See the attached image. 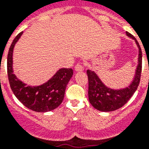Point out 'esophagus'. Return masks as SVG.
I'll use <instances>...</instances> for the list:
<instances>
[{
    "label": "esophagus",
    "instance_id": "34e87169",
    "mask_svg": "<svg viewBox=\"0 0 149 149\" xmlns=\"http://www.w3.org/2000/svg\"><path fill=\"white\" fill-rule=\"evenodd\" d=\"M84 70V67L80 63H78V64L75 66V71H77V72H81Z\"/></svg>",
    "mask_w": 149,
    "mask_h": 149
}]
</instances>
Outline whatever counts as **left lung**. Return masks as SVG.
I'll return each instance as SVG.
<instances>
[{
  "label": "left lung",
  "mask_w": 149,
  "mask_h": 149,
  "mask_svg": "<svg viewBox=\"0 0 149 149\" xmlns=\"http://www.w3.org/2000/svg\"><path fill=\"white\" fill-rule=\"evenodd\" d=\"M127 36L133 40L138 47V65L134 77L127 87L121 89H112L103 84L97 73L92 70H87L88 77V98L93 107L102 112H112L123 107L129 101L138 89L141 73L142 53L138 42L128 32Z\"/></svg>",
  "instance_id": "obj_1"
}]
</instances>
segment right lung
Wrapping results in <instances>:
<instances>
[{"label":"right lung","mask_w":149,"mask_h":149,"mask_svg":"<svg viewBox=\"0 0 149 149\" xmlns=\"http://www.w3.org/2000/svg\"><path fill=\"white\" fill-rule=\"evenodd\" d=\"M22 33L21 32L15 38L8 54L7 66L10 87L15 97L26 108L38 112H50L61 105L73 71L72 69H60L43 84L27 86L13 73V50Z\"/></svg>","instance_id":"obj_1"}]
</instances>
